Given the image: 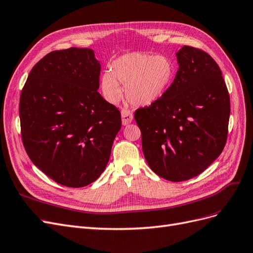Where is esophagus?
<instances>
[{
  "mask_svg": "<svg viewBox=\"0 0 253 253\" xmlns=\"http://www.w3.org/2000/svg\"><path fill=\"white\" fill-rule=\"evenodd\" d=\"M121 115H122V123H123V125H128L129 123H131L133 119L131 111L126 108H123L121 110Z\"/></svg>",
  "mask_w": 253,
  "mask_h": 253,
  "instance_id": "esophagus-1",
  "label": "esophagus"
}]
</instances>
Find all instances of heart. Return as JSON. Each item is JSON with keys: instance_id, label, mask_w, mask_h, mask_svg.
<instances>
[{"instance_id": "1", "label": "heart", "mask_w": 253, "mask_h": 253, "mask_svg": "<svg viewBox=\"0 0 253 253\" xmlns=\"http://www.w3.org/2000/svg\"><path fill=\"white\" fill-rule=\"evenodd\" d=\"M176 65L167 55L146 52H129L112 63L111 71L101 78V87L106 100L117 103L125 85V94L134 106H147L160 100L173 84Z\"/></svg>"}]
</instances>
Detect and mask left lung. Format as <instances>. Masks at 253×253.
<instances>
[{
    "mask_svg": "<svg viewBox=\"0 0 253 253\" xmlns=\"http://www.w3.org/2000/svg\"><path fill=\"white\" fill-rule=\"evenodd\" d=\"M176 58L169 90L134 112L146 161L171 182L199 175L222 153L230 116L229 93L216 62L191 46H183Z\"/></svg>",
    "mask_w": 253,
    "mask_h": 253,
    "instance_id": "obj_1",
    "label": "left lung"
}]
</instances>
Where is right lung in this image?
Listing matches in <instances>:
<instances>
[{
  "label": "right lung",
  "mask_w": 253,
  "mask_h": 253,
  "mask_svg": "<svg viewBox=\"0 0 253 253\" xmlns=\"http://www.w3.org/2000/svg\"><path fill=\"white\" fill-rule=\"evenodd\" d=\"M100 73L91 49L72 47L41 59L22 89L24 148L63 186L84 187L102 174L122 126L120 110L97 92Z\"/></svg>",
  "instance_id": "obj_1"
}]
</instances>
